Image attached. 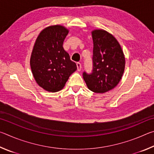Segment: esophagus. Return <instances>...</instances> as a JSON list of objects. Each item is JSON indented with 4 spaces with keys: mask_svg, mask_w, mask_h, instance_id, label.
<instances>
[{
    "mask_svg": "<svg viewBox=\"0 0 154 154\" xmlns=\"http://www.w3.org/2000/svg\"><path fill=\"white\" fill-rule=\"evenodd\" d=\"M77 71H80L82 69V64L79 62H77Z\"/></svg>",
    "mask_w": 154,
    "mask_h": 154,
    "instance_id": "obj_1",
    "label": "esophagus"
}]
</instances>
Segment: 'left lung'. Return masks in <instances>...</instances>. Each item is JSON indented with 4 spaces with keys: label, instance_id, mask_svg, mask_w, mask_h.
Wrapping results in <instances>:
<instances>
[{
    "label": "left lung",
    "instance_id": "8db88e82",
    "mask_svg": "<svg viewBox=\"0 0 154 154\" xmlns=\"http://www.w3.org/2000/svg\"><path fill=\"white\" fill-rule=\"evenodd\" d=\"M94 43L93 70L84 72L83 77L88 89L105 93L118 84L124 74L125 57L120 45L114 36L103 29L92 31Z\"/></svg>",
    "mask_w": 154,
    "mask_h": 154
}]
</instances>
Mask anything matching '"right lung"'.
Instances as JSON below:
<instances>
[{
  "label": "right lung",
  "mask_w": 154,
  "mask_h": 154,
  "mask_svg": "<svg viewBox=\"0 0 154 154\" xmlns=\"http://www.w3.org/2000/svg\"><path fill=\"white\" fill-rule=\"evenodd\" d=\"M69 30L63 26H49L39 33L34 45L31 71L36 83L48 92L61 90L77 70L76 64L63 48Z\"/></svg>",
  "instance_id": "right-lung-1"
}]
</instances>
